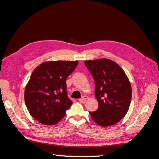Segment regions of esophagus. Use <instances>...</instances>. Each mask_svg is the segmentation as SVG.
<instances>
[{"label":"esophagus","instance_id":"obj_1","mask_svg":"<svg viewBox=\"0 0 159 159\" xmlns=\"http://www.w3.org/2000/svg\"><path fill=\"white\" fill-rule=\"evenodd\" d=\"M88 98V97L87 95H84L82 98L79 99V101H80V102H84V101L87 99Z\"/></svg>","mask_w":159,"mask_h":159}]
</instances>
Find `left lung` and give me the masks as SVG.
Masks as SVG:
<instances>
[{
    "label": "left lung",
    "mask_w": 159,
    "mask_h": 159,
    "mask_svg": "<svg viewBox=\"0 0 159 159\" xmlns=\"http://www.w3.org/2000/svg\"><path fill=\"white\" fill-rule=\"evenodd\" d=\"M95 81L98 109L89 112L93 121L102 127L116 124L125 116L131 102L132 91L125 71L108 59L85 61Z\"/></svg>",
    "instance_id": "left-lung-1"
}]
</instances>
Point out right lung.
<instances>
[{
    "label": "right lung",
    "instance_id": "obj_1",
    "mask_svg": "<svg viewBox=\"0 0 159 159\" xmlns=\"http://www.w3.org/2000/svg\"><path fill=\"white\" fill-rule=\"evenodd\" d=\"M77 61H47L33 71L25 91L28 112L40 123L59 122L72 101L67 92L66 79L75 69Z\"/></svg>",
    "mask_w": 159,
    "mask_h": 159
}]
</instances>
